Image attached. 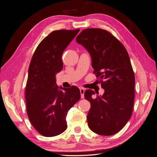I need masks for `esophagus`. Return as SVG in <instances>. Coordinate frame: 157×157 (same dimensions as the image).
<instances>
[{"mask_svg":"<svg viewBox=\"0 0 157 157\" xmlns=\"http://www.w3.org/2000/svg\"><path fill=\"white\" fill-rule=\"evenodd\" d=\"M84 92H85V90L84 88H81L80 89V95H81V98H84Z\"/></svg>","mask_w":157,"mask_h":157,"instance_id":"obj_1","label":"esophagus"}]
</instances>
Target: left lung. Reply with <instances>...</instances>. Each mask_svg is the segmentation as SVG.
Instances as JSON below:
<instances>
[{
	"mask_svg": "<svg viewBox=\"0 0 157 157\" xmlns=\"http://www.w3.org/2000/svg\"><path fill=\"white\" fill-rule=\"evenodd\" d=\"M76 41L92 58V66L105 92L93 97L84 92L91 104L87 115L90 130L99 135L115 134L130 118L135 97V76L125 47L110 32L99 28L84 29Z\"/></svg>",
	"mask_w": 157,
	"mask_h": 157,
	"instance_id": "1",
	"label": "left lung"
}]
</instances>
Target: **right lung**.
<instances>
[{
	"mask_svg": "<svg viewBox=\"0 0 157 157\" xmlns=\"http://www.w3.org/2000/svg\"><path fill=\"white\" fill-rule=\"evenodd\" d=\"M79 29L54 31L38 45L33 55L25 88L28 118L45 137L58 136L67 129L66 116L80 98L79 89L59 87L56 74L63 69V52Z\"/></svg>",
	"mask_w": 157,
	"mask_h": 157,
	"instance_id": "right-lung-1",
	"label": "right lung"
}]
</instances>
